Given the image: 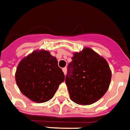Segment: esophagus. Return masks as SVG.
<instances>
[{
    "instance_id": "obj_1",
    "label": "esophagus",
    "mask_w": 130,
    "mask_h": 130,
    "mask_svg": "<svg viewBox=\"0 0 130 130\" xmlns=\"http://www.w3.org/2000/svg\"><path fill=\"white\" fill-rule=\"evenodd\" d=\"M62 72H63L64 74H66V73H67V68H62Z\"/></svg>"
}]
</instances>
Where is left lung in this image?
Instances as JSON below:
<instances>
[{
  "label": "left lung",
  "instance_id": "8db88e82",
  "mask_svg": "<svg viewBox=\"0 0 130 130\" xmlns=\"http://www.w3.org/2000/svg\"><path fill=\"white\" fill-rule=\"evenodd\" d=\"M72 60L65 78L70 98L78 104L95 103L109 89L111 71L108 62L88 47L74 53Z\"/></svg>",
  "mask_w": 130,
  "mask_h": 130
}]
</instances>
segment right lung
I'll return each instance as SVG.
<instances>
[{"instance_id": "1", "label": "right lung", "mask_w": 130, "mask_h": 130, "mask_svg": "<svg viewBox=\"0 0 130 130\" xmlns=\"http://www.w3.org/2000/svg\"><path fill=\"white\" fill-rule=\"evenodd\" d=\"M15 80L23 95L32 102L43 103L54 97L65 75L56 58L42 49L34 51L19 62Z\"/></svg>"}]
</instances>
